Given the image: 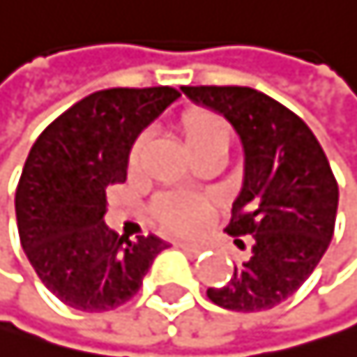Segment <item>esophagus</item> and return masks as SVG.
<instances>
[{
	"label": "esophagus",
	"instance_id": "1",
	"mask_svg": "<svg viewBox=\"0 0 357 357\" xmlns=\"http://www.w3.org/2000/svg\"><path fill=\"white\" fill-rule=\"evenodd\" d=\"M175 248H180V250L189 252V254H197V252H202L200 245H195V243H175Z\"/></svg>",
	"mask_w": 357,
	"mask_h": 357
}]
</instances>
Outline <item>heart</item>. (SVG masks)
<instances>
[{"mask_svg": "<svg viewBox=\"0 0 357 357\" xmlns=\"http://www.w3.org/2000/svg\"><path fill=\"white\" fill-rule=\"evenodd\" d=\"M177 130L182 135V142L191 157L220 155L227 151L229 144V126L225 123L220 114L211 112L206 107H186L177 116ZM144 148V137H139L128 153V166L135 168L139 164ZM209 213V202L202 195L195 193H164L153 202V215L157 225L173 234H193L202 227V222Z\"/></svg>", "mask_w": 357, "mask_h": 357, "instance_id": "b5f03b06", "label": "heart"}]
</instances>
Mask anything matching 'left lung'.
<instances>
[{
	"mask_svg": "<svg viewBox=\"0 0 357 357\" xmlns=\"http://www.w3.org/2000/svg\"><path fill=\"white\" fill-rule=\"evenodd\" d=\"M182 91L227 119L245 151L243 189L225 229L250 236V257L206 297L238 312L274 308L310 277L333 238L335 175L312 130L263 91L236 85ZM236 245L245 248L243 241Z\"/></svg>",
	"mask_w": 357,
	"mask_h": 357,
	"instance_id": "8db88e82",
	"label": "left lung"
}]
</instances>
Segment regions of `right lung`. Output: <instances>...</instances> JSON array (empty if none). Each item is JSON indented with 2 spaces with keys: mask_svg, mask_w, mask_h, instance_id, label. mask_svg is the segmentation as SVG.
<instances>
[{
  "mask_svg": "<svg viewBox=\"0 0 357 357\" xmlns=\"http://www.w3.org/2000/svg\"><path fill=\"white\" fill-rule=\"evenodd\" d=\"M180 96L173 87H112L78 100L33 144L15 191L20 243L40 281L85 312L123 306L168 245L119 238L103 222L109 186L126 182L139 132Z\"/></svg>",
  "mask_w": 357,
  "mask_h": 357,
  "instance_id": "right-lung-1",
  "label": "right lung"
}]
</instances>
